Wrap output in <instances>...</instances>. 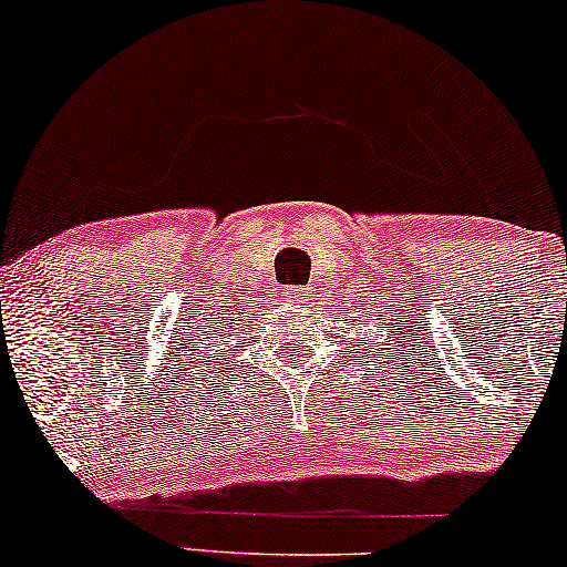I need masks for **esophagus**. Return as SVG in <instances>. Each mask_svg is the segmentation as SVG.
I'll use <instances>...</instances> for the list:
<instances>
[{"label": "esophagus", "mask_w": 567, "mask_h": 567, "mask_svg": "<svg viewBox=\"0 0 567 567\" xmlns=\"http://www.w3.org/2000/svg\"><path fill=\"white\" fill-rule=\"evenodd\" d=\"M310 297H312V291L307 289V286H286V289L281 291L284 305H289V307H305Z\"/></svg>", "instance_id": "34e87169"}]
</instances>
